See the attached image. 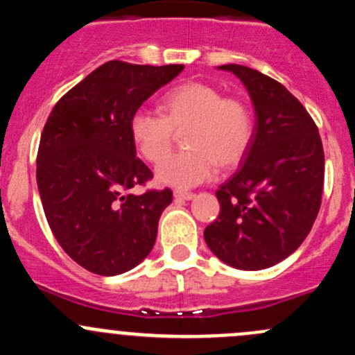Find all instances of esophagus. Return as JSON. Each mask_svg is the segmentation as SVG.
<instances>
[{"label":"esophagus","instance_id":"34e87169","mask_svg":"<svg viewBox=\"0 0 355 355\" xmlns=\"http://www.w3.org/2000/svg\"><path fill=\"white\" fill-rule=\"evenodd\" d=\"M173 196L177 200H191L196 198L194 192H187V191H175Z\"/></svg>","mask_w":355,"mask_h":355}]
</instances>
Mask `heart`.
Wrapping results in <instances>:
<instances>
[{
	"label": "heart",
	"instance_id": "1",
	"mask_svg": "<svg viewBox=\"0 0 355 355\" xmlns=\"http://www.w3.org/2000/svg\"><path fill=\"white\" fill-rule=\"evenodd\" d=\"M161 113L137 108L128 118L132 142L151 163L162 159L183 130L189 149L161 161L157 182L171 187H194L216 175L218 163L228 168L249 151L254 137V114L237 96H223L221 89L206 82H185L164 92Z\"/></svg>",
	"mask_w": 355,
	"mask_h": 355
}]
</instances>
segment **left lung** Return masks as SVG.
<instances>
[{
	"mask_svg": "<svg viewBox=\"0 0 355 355\" xmlns=\"http://www.w3.org/2000/svg\"><path fill=\"white\" fill-rule=\"evenodd\" d=\"M220 68L244 82L256 125L241 168L216 191L221 211L204 241L230 266L264 270L288 257L313 228L323 196V142L302 103L280 82L249 67Z\"/></svg>",
	"mask_w": 355,
	"mask_h": 355,
	"instance_id": "left-lung-1",
	"label": "left lung"
}]
</instances>
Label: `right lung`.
Listing matches in <instances>:
<instances>
[{
    "instance_id": "1",
    "label": "right lung",
    "mask_w": 355,
    "mask_h": 355,
    "mask_svg": "<svg viewBox=\"0 0 355 355\" xmlns=\"http://www.w3.org/2000/svg\"><path fill=\"white\" fill-rule=\"evenodd\" d=\"M182 70L111 60L71 87L42 128L35 178L46 220L62 249L91 273H125L155 245L173 192H130L153 171L135 156L128 118Z\"/></svg>"
}]
</instances>
